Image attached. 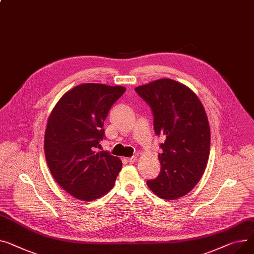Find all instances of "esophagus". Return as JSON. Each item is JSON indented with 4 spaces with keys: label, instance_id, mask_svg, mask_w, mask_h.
Instances as JSON below:
<instances>
[{
    "label": "esophagus",
    "instance_id": "obj_1",
    "mask_svg": "<svg viewBox=\"0 0 254 254\" xmlns=\"http://www.w3.org/2000/svg\"><path fill=\"white\" fill-rule=\"evenodd\" d=\"M127 162H128V163H134V162L137 161V157H136V156H132V157L127 158Z\"/></svg>",
    "mask_w": 254,
    "mask_h": 254
}]
</instances>
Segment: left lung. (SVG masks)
I'll return each mask as SVG.
<instances>
[{
	"mask_svg": "<svg viewBox=\"0 0 254 254\" xmlns=\"http://www.w3.org/2000/svg\"><path fill=\"white\" fill-rule=\"evenodd\" d=\"M151 107L156 134L165 138L158 154V177L147 181L149 189L162 199L175 200L189 193L203 175L209 157L210 128L197 95L171 78L137 87Z\"/></svg>",
	"mask_w": 254,
	"mask_h": 254,
	"instance_id": "8db88e82",
	"label": "left lung"
}]
</instances>
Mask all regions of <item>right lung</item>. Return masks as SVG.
<instances>
[{
    "instance_id": "right-lung-1",
    "label": "right lung",
    "mask_w": 254,
    "mask_h": 254,
    "mask_svg": "<svg viewBox=\"0 0 254 254\" xmlns=\"http://www.w3.org/2000/svg\"><path fill=\"white\" fill-rule=\"evenodd\" d=\"M125 87L81 83L66 92L51 112L45 131V155L55 181L67 193L92 201L108 193L122 160L96 152L104 138V122Z\"/></svg>"
}]
</instances>
